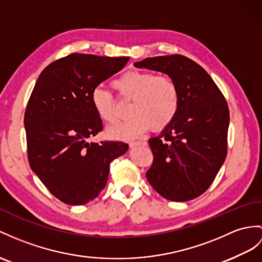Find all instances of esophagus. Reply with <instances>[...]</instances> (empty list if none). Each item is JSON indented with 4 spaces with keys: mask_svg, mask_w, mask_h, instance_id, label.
<instances>
[{
    "mask_svg": "<svg viewBox=\"0 0 262 262\" xmlns=\"http://www.w3.org/2000/svg\"><path fill=\"white\" fill-rule=\"evenodd\" d=\"M146 142L145 141H137V142H131L129 145H130V148H133V146H136V145H140V144H145Z\"/></svg>",
    "mask_w": 262,
    "mask_h": 262,
    "instance_id": "1",
    "label": "esophagus"
}]
</instances>
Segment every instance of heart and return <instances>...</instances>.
<instances>
[{"instance_id":"obj_1","label":"heart","mask_w":262,"mask_h":262,"mask_svg":"<svg viewBox=\"0 0 262 262\" xmlns=\"http://www.w3.org/2000/svg\"><path fill=\"white\" fill-rule=\"evenodd\" d=\"M121 97L131 100V117L109 127L106 135L113 140H132L141 137L150 127L163 130L177 116L180 105V92L174 80L169 75H155L151 72L131 70L114 81ZM95 112L106 123H114L119 118L113 94L102 85L91 92Z\"/></svg>"}]
</instances>
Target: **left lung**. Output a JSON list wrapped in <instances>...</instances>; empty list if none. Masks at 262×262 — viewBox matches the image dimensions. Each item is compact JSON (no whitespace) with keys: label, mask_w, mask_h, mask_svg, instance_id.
<instances>
[{"label":"left lung","mask_w":262,"mask_h":262,"mask_svg":"<svg viewBox=\"0 0 262 262\" xmlns=\"http://www.w3.org/2000/svg\"><path fill=\"white\" fill-rule=\"evenodd\" d=\"M135 67L168 74L180 92L173 121L149 139L153 163L146 179L165 199L192 200L211 186L226 160L230 120L226 99L206 70L187 56L146 57Z\"/></svg>","instance_id":"8db88e82"}]
</instances>
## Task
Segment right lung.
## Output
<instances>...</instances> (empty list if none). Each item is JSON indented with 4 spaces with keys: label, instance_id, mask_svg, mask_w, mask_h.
<instances>
[{
    "label": "right lung",
    "instance_id": "right-lung-1",
    "mask_svg": "<svg viewBox=\"0 0 262 262\" xmlns=\"http://www.w3.org/2000/svg\"><path fill=\"white\" fill-rule=\"evenodd\" d=\"M129 60L70 54L44 69L32 91L24 116L30 167L67 205L95 199L107 182L110 163L129 149L123 142L88 141L103 129L92 90Z\"/></svg>",
    "mask_w": 262,
    "mask_h": 262
}]
</instances>
